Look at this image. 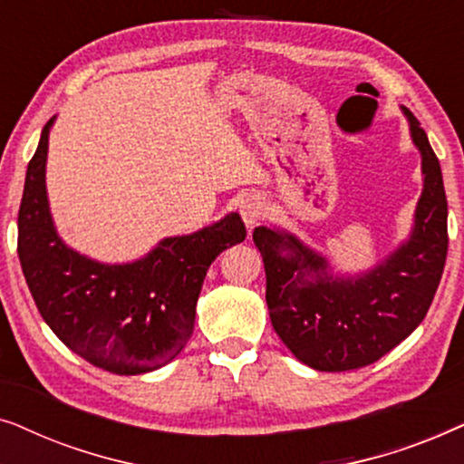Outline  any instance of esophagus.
<instances>
[{"instance_id": "esophagus-1", "label": "esophagus", "mask_w": 464, "mask_h": 464, "mask_svg": "<svg viewBox=\"0 0 464 464\" xmlns=\"http://www.w3.org/2000/svg\"><path fill=\"white\" fill-rule=\"evenodd\" d=\"M240 215H243V221L245 226L249 227H256L259 224V219H262V200L257 198V196H245L243 200H240Z\"/></svg>"}]
</instances>
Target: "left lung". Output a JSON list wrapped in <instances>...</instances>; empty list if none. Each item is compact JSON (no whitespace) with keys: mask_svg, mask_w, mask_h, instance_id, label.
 Segmentation results:
<instances>
[{"mask_svg":"<svg viewBox=\"0 0 464 464\" xmlns=\"http://www.w3.org/2000/svg\"><path fill=\"white\" fill-rule=\"evenodd\" d=\"M401 110L420 151L422 194L408 240L391 256L361 275L338 276L327 257L295 234L268 226L253 230L272 327L313 370H359L384 357L420 325L440 287L448 253L441 167L414 113Z\"/></svg>","mask_w":464,"mask_h":464,"instance_id":"left-lung-1","label":"left lung"}]
</instances>
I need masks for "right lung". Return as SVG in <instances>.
<instances>
[{
  "instance_id": "1",
  "label": "right lung",
  "mask_w": 464,
  "mask_h": 464,
  "mask_svg": "<svg viewBox=\"0 0 464 464\" xmlns=\"http://www.w3.org/2000/svg\"><path fill=\"white\" fill-rule=\"evenodd\" d=\"M44 126L18 208V259L42 319L63 344L101 370L137 376L173 361L194 332L196 302L208 266L243 243L238 213L183 237L162 238L148 256L103 264L65 245L46 192Z\"/></svg>"
}]
</instances>
